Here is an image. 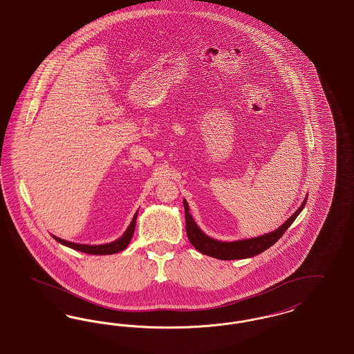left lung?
<instances>
[{"label": "left lung", "mask_w": 354, "mask_h": 354, "mask_svg": "<svg viewBox=\"0 0 354 354\" xmlns=\"http://www.w3.org/2000/svg\"><path fill=\"white\" fill-rule=\"evenodd\" d=\"M307 198L301 203V206L293 213L292 216H290L277 230L272 231L270 234H264L261 236L251 238V239H242V241H236V242H219V241H216V239L205 235L200 230V227L196 225V222L193 221L192 214L189 213L187 202L184 201L186 234H187L190 243L203 255L213 257V258L221 259V261L251 258V257L261 254L268 247L277 243V241L281 238V235L292 225L296 216H299V213L303 210V207L306 206Z\"/></svg>", "instance_id": "8db88e82"}]
</instances>
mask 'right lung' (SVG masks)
<instances>
[{
    "label": "right lung",
    "mask_w": 354,
    "mask_h": 354,
    "mask_svg": "<svg viewBox=\"0 0 354 354\" xmlns=\"http://www.w3.org/2000/svg\"><path fill=\"white\" fill-rule=\"evenodd\" d=\"M136 218H138V213L133 216L129 227L127 229V231L124 232L123 236L119 238L118 241L112 242V243H108V245H100V246H88V245H79V243H73V242H68V241H64L61 239L58 236H54L55 241H58L62 245L64 246L71 247L77 251H82V252H86V254H91V255H109V254H116V252H120L125 250L132 236H133V232H135V226H136Z\"/></svg>",
    "instance_id": "obj_1"
}]
</instances>
